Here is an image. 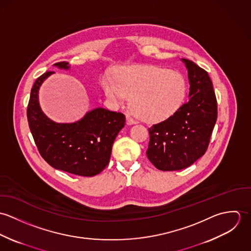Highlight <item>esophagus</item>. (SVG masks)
<instances>
[{"instance_id":"1","label":"esophagus","mask_w":251,"mask_h":251,"mask_svg":"<svg viewBox=\"0 0 251 251\" xmlns=\"http://www.w3.org/2000/svg\"><path fill=\"white\" fill-rule=\"evenodd\" d=\"M126 123H127V125H133V124H136V121L131 116L127 115L126 116Z\"/></svg>"}]
</instances>
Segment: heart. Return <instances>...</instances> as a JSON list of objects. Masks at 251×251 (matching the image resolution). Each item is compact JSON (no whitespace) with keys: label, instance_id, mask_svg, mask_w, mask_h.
Masks as SVG:
<instances>
[{"label":"heart","instance_id":"obj_1","mask_svg":"<svg viewBox=\"0 0 251 251\" xmlns=\"http://www.w3.org/2000/svg\"><path fill=\"white\" fill-rule=\"evenodd\" d=\"M108 98L123 104L131 98V109L146 122H159L172 116L181 105L186 82L176 72L158 67H127L117 74V81H103Z\"/></svg>","mask_w":251,"mask_h":251}]
</instances>
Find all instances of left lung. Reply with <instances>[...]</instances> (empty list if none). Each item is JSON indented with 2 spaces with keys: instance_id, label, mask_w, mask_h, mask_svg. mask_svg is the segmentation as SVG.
Listing matches in <instances>:
<instances>
[{
  "instance_id": "left-lung-1",
  "label": "left lung",
  "mask_w": 251,
  "mask_h": 251,
  "mask_svg": "<svg viewBox=\"0 0 251 251\" xmlns=\"http://www.w3.org/2000/svg\"><path fill=\"white\" fill-rule=\"evenodd\" d=\"M188 72L189 99L166 120L149 128V160L161 171L184 169L206 152L217 119L212 80L205 70L182 59Z\"/></svg>"
}]
</instances>
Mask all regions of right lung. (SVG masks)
Returning <instances> with one entry per match:
<instances>
[{"mask_svg":"<svg viewBox=\"0 0 251 251\" xmlns=\"http://www.w3.org/2000/svg\"><path fill=\"white\" fill-rule=\"evenodd\" d=\"M69 70V63L55 64ZM47 72L35 82L27 108L30 130L43 159L55 169L71 174L93 177L109 163L112 146L126 125V116L105 108H96L72 124H58L47 118L38 102V90L53 74Z\"/></svg>","mask_w":251,"mask_h":251,"instance_id":"right-lung-1","label":"right lung"}]
</instances>
